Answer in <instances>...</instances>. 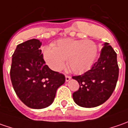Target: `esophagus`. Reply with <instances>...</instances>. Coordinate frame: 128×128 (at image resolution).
I'll return each mask as SVG.
<instances>
[{"mask_svg":"<svg viewBox=\"0 0 128 128\" xmlns=\"http://www.w3.org/2000/svg\"><path fill=\"white\" fill-rule=\"evenodd\" d=\"M70 78H71V76H68V75H66V82L69 81V80H70Z\"/></svg>","mask_w":128,"mask_h":128,"instance_id":"1","label":"esophagus"}]
</instances>
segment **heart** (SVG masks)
<instances>
[{
  "mask_svg": "<svg viewBox=\"0 0 128 128\" xmlns=\"http://www.w3.org/2000/svg\"><path fill=\"white\" fill-rule=\"evenodd\" d=\"M98 52V46L92 40L72 38L60 39L53 47L42 48L43 58L52 70H60L67 59L68 66L77 74H82L92 66Z\"/></svg>",
  "mask_w": 128,
  "mask_h": 128,
  "instance_id": "heart-1",
  "label": "heart"
}]
</instances>
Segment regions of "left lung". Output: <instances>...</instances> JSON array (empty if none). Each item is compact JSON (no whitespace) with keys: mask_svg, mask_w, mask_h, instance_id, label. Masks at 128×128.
I'll list each match as a JSON object with an SVG mask.
<instances>
[{"mask_svg":"<svg viewBox=\"0 0 128 128\" xmlns=\"http://www.w3.org/2000/svg\"><path fill=\"white\" fill-rule=\"evenodd\" d=\"M118 75L117 54L106 42L98 60L90 70L81 76H72L80 85L79 89L72 93L75 102L83 108H94L104 103L115 90Z\"/></svg>","mask_w":128,"mask_h":128,"instance_id":"1","label":"left lung"}]
</instances>
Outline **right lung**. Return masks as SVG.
I'll return each instance as SVG.
<instances>
[{"label":"right lung","instance_id":"right-lung-1","mask_svg":"<svg viewBox=\"0 0 128 128\" xmlns=\"http://www.w3.org/2000/svg\"><path fill=\"white\" fill-rule=\"evenodd\" d=\"M42 43L31 39L18 45L12 56L10 71L13 89L28 107L42 109L54 100L57 89L65 81V76L46 65Z\"/></svg>","mask_w":128,"mask_h":128}]
</instances>
